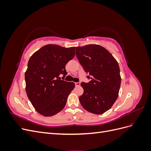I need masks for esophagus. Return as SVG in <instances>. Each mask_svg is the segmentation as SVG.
Here are the masks:
<instances>
[{"mask_svg":"<svg viewBox=\"0 0 151 151\" xmlns=\"http://www.w3.org/2000/svg\"><path fill=\"white\" fill-rule=\"evenodd\" d=\"M75 85L76 87H79V86H80L81 83H79V82H78V83H75Z\"/></svg>","mask_w":151,"mask_h":151,"instance_id":"obj_1","label":"esophagus"}]
</instances>
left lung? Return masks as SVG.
<instances>
[{
  "mask_svg": "<svg viewBox=\"0 0 151 151\" xmlns=\"http://www.w3.org/2000/svg\"><path fill=\"white\" fill-rule=\"evenodd\" d=\"M76 50L81 65L91 76L88 83L81 84L84 93L79 97L80 103L90 113L103 114L111 108L118 96L121 84L119 65L112 55L100 45H88Z\"/></svg>",
  "mask_w": 151,
  "mask_h": 151,
  "instance_id": "obj_1",
  "label": "left lung"
}]
</instances>
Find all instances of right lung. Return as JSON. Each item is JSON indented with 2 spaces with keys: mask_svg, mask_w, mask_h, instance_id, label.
Here are the masks:
<instances>
[{
  "mask_svg": "<svg viewBox=\"0 0 151 151\" xmlns=\"http://www.w3.org/2000/svg\"><path fill=\"white\" fill-rule=\"evenodd\" d=\"M75 47L47 45L33 54L25 72L26 91L35 109L45 116H52L65 107L74 89L73 82L60 80L67 75L65 65L75 56Z\"/></svg>",
  "mask_w": 151,
  "mask_h": 151,
  "instance_id": "add662e5",
  "label": "right lung"
}]
</instances>
